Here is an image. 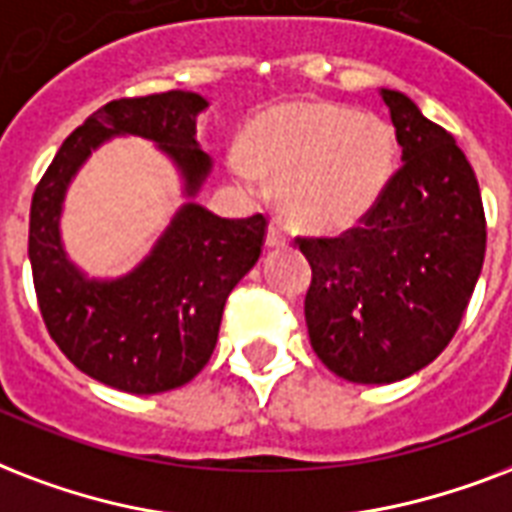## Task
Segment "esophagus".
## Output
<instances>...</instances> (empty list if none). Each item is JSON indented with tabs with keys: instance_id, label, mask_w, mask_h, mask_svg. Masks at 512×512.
<instances>
[{
	"instance_id": "obj_1",
	"label": "esophagus",
	"mask_w": 512,
	"mask_h": 512,
	"mask_svg": "<svg viewBox=\"0 0 512 512\" xmlns=\"http://www.w3.org/2000/svg\"><path fill=\"white\" fill-rule=\"evenodd\" d=\"M283 245H288V235H285V229L280 224L272 221L267 229V248H283Z\"/></svg>"
}]
</instances>
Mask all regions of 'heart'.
<instances>
[{"mask_svg": "<svg viewBox=\"0 0 512 512\" xmlns=\"http://www.w3.org/2000/svg\"><path fill=\"white\" fill-rule=\"evenodd\" d=\"M232 176L251 192L277 184V208L293 227L342 232L382 200L398 170L390 122L331 101L269 109L229 152Z\"/></svg>", "mask_w": 512, "mask_h": 512, "instance_id": "b5f03b06", "label": "heart"}]
</instances>
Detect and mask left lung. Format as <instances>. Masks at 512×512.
<instances>
[{"mask_svg":"<svg viewBox=\"0 0 512 512\" xmlns=\"http://www.w3.org/2000/svg\"><path fill=\"white\" fill-rule=\"evenodd\" d=\"M403 165L376 208L339 237H296L312 267L304 318L336 376L390 384L454 339L486 253L475 173L454 136L398 90H382Z\"/></svg>","mask_w":512,"mask_h":512,"instance_id":"1","label":"left lung"}]
</instances>
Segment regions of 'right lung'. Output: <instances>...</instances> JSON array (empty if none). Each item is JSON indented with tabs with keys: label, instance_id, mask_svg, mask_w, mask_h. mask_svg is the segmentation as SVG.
I'll list each match as a JSON object with an SVG mask.
<instances>
[{
	"label": "right lung",
	"instance_id": "right-lung-1",
	"mask_svg": "<svg viewBox=\"0 0 512 512\" xmlns=\"http://www.w3.org/2000/svg\"><path fill=\"white\" fill-rule=\"evenodd\" d=\"M205 106L186 90L109 101L63 141L31 197L29 259L42 320L82 374L114 390L154 395L200 374L219 339L227 296L259 261L267 219H221L184 202L133 272L90 280L63 251V197L79 165L112 136L154 141L194 197L211 173V157L194 141Z\"/></svg>",
	"mask_w": 512,
	"mask_h": 512
}]
</instances>
